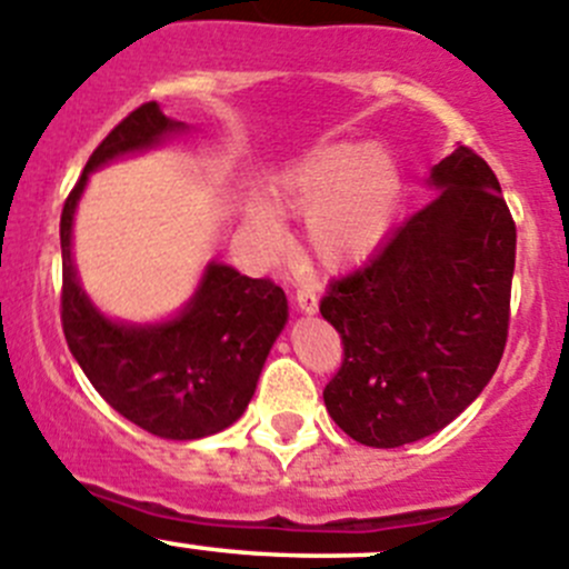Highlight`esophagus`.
Returning a JSON list of instances; mask_svg holds the SVG:
<instances>
[{
	"label": "esophagus",
	"instance_id": "obj_1",
	"mask_svg": "<svg viewBox=\"0 0 569 569\" xmlns=\"http://www.w3.org/2000/svg\"><path fill=\"white\" fill-rule=\"evenodd\" d=\"M295 302L302 313H313L319 308V295L311 289V286H302V289H297Z\"/></svg>",
	"mask_w": 569,
	"mask_h": 569
}]
</instances>
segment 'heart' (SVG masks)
<instances>
[{
	"instance_id": "obj_1",
	"label": "heart",
	"mask_w": 569,
	"mask_h": 569,
	"mask_svg": "<svg viewBox=\"0 0 569 569\" xmlns=\"http://www.w3.org/2000/svg\"><path fill=\"white\" fill-rule=\"evenodd\" d=\"M405 198V173L386 146L327 142L291 164L272 189L280 214L306 217L302 252L338 272L366 261L391 231ZM248 228L263 250L283 244V228L263 206H250Z\"/></svg>"
}]
</instances>
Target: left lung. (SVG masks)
<instances>
[{"label": "left lung", "instance_id": "8db88e82", "mask_svg": "<svg viewBox=\"0 0 569 569\" xmlns=\"http://www.w3.org/2000/svg\"><path fill=\"white\" fill-rule=\"evenodd\" d=\"M429 181L438 198L369 263L332 280L319 306L343 343L327 412L375 449L455 421L507 347L518 231L501 183L468 146L435 164Z\"/></svg>", "mask_w": 569, "mask_h": 569}]
</instances>
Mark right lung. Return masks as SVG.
Returning <instances> with one entry per match:
<instances>
[{"instance_id": "obj_1", "label": "right lung", "mask_w": 569, "mask_h": 569, "mask_svg": "<svg viewBox=\"0 0 569 569\" xmlns=\"http://www.w3.org/2000/svg\"><path fill=\"white\" fill-rule=\"evenodd\" d=\"M181 129L148 101L126 114L88 159L60 217V317L68 349L109 407L159 438L198 440L231 427L256 393L263 360L289 319L283 289L269 278L209 263L192 302L176 319L118 325L96 311L71 261L73 211L88 173Z\"/></svg>"}]
</instances>
